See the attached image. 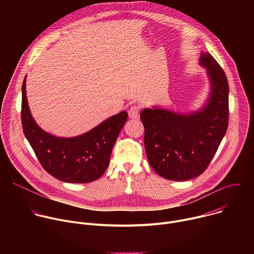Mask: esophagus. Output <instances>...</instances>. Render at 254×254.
Wrapping results in <instances>:
<instances>
[{"mask_svg":"<svg viewBox=\"0 0 254 254\" xmlns=\"http://www.w3.org/2000/svg\"><path fill=\"white\" fill-rule=\"evenodd\" d=\"M138 114H139V107L138 106L132 105V106L129 107V110H128V117H129V119H131V120L138 119V117H139Z\"/></svg>","mask_w":254,"mask_h":254,"instance_id":"1","label":"esophagus"}]
</instances>
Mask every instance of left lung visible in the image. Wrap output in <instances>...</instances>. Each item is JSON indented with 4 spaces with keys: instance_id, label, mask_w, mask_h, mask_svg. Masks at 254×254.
<instances>
[{
    "instance_id": "1",
    "label": "left lung",
    "mask_w": 254,
    "mask_h": 254,
    "mask_svg": "<svg viewBox=\"0 0 254 254\" xmlns=\"http://www.w3.org/2000/svg\"><path fill=\"white\" fill-rule=\"evenodd\" d=\"M210 92L199 111L178 114L159 106L144 108V148L154 171L173 181L201 175L224 137L229 119V85L223 69L211 54L201 53Z\"/></svg>"
}]
</instances>
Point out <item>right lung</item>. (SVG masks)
<instances>
[{"label":"right lung","mask_w":254,"mask_h":254,"mask_svg":"<svg viewBox=\"0 0 254 254\" xmlns=\"http://www.w3.org/2000/svg\"><path fill=\"white\" fill-rule=\"evenodd\" d=\"M26 77L22 85L23 131L45 171L66 183H89L100 178L110 164L113 148L127 120V113L122 112L108 118L77 136L53 135L36 124L31 115Z\"/></svg>","instance_id":"add662e5"}]
</instances>
